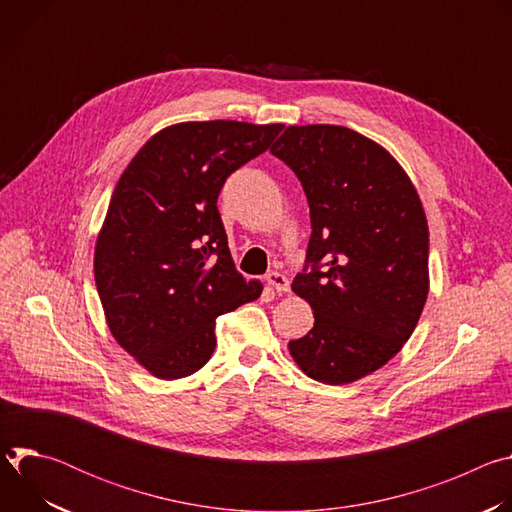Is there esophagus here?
I'll use <instances>...</instances> for the list:
<instances>
[{
  "instance_id": "esophagus-1",
  "label": "esophagus",
  "mask_w": 512,
  "mask_h": 512,
  "mask_svg": "<svg viewBox=\"0 0 512 512\" xmlns=\"http://www.w3.org/2000/svg\"><path fill=\"white\" fill-rule=\"evenodd\" d=\"M265 281H267L269 287H273L277 291V294H287V291H289V279L283 273L271 271V273H267Z\"/></svg>"
}]
</instances>
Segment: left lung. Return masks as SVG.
I'll return each mask as SVG.
<instances>
[{"instance_id":"8db88e82","label":"left lung","mask_w":512,"mask_h":512,"mask_svg":"<svg viewBox=\"0 0 512 512\" xmlns=\"http://www.w3.org/2000/svg\"><path fill=\"white\" fill-rule=\"evenodd\" d=\"M269 152L300 178L312 218V269L291 289L310 304L314 328L289 340V354L314 381L354 383L403 348L423 312V204L383 145L348 127L289 125Z\"/></svg>"}]
</instances>
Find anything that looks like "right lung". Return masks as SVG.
<instances>
[{
	"mask_svg": "<svg viewBox=\"0 0 512 512\" xmlns=\"http://www.w3.org/2000/svg\"><path fill=\"white\" fill-rule=\"evenodd\" d=\"M281 129L176 123L121 174L95 245V283L113 338L154 377L200 371L216 346V318L261 296V281L235 269L216 200Z\"/></svg>",
	"mask_w": 512,
	"mask_h": 512,
	"instance_id": "right-lung-1",
	"label": "right lung"
}]
</instances>
